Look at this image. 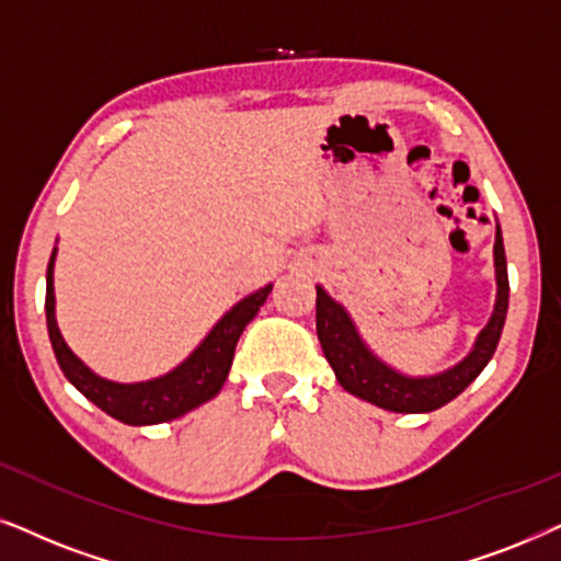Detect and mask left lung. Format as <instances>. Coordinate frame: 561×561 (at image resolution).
<instances>
[{"instance_id": "left-lung-1", "label": "left lung", "mask_w": 561, "mask_h": 561, "mask_svg": "<svg viewBox=\"0 0 561 561\" xmlns=\"http://www.w3.org/2000/svg\"><path fill=\"white\" fill-rule=\"evenodd\" d=\"M494 268H497V305H494V313L489 318L486 329L479 333L477 346L463 363L443 375H432V378H407V375H399L391 367L382 365L378 357H373L363 339L357 336V329H354L342 305L333 302L321 287H316L318 342H321L325 359H329L344 391L359 396L363 401H370L380 409L399 411V414L435 411L463 393L492 359L507 318L510 282L505 243H502L500 228L497 240H494Z\"/></svg>"}]
</instances>
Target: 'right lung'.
<instances>
[{
    "mask_svg": "<svg viewBox=\"0 0 561 561\" xmlns=\"http://www.w3.org/2000/svg\"><path fill=\"white\" fill-rule=\"evenodd\" d=\"M54 256L48 261L46 268V325L48 339H51L56 363H59L61 373L67 380L80 391L84 399H90L98 409L111 414L113 420L124 424H160L170 422L175 416L186 414V411L202 407L209 399H215L222 388L225 378H228L232 354H236V344L240 333L253 316L259 313L261 305L266 302L272 285H266L259 293L248 295L240 300L228 316L219 321L207 339L198 344V350L191 354L186 363L175 367L173 373L162 375L158 380L134 382V386H122V382H111L98 378L90 373L80 359L75 357L72 350L64 344L59 329H56L54 318Z\"/></svg>",
    "mask_w": 561,
    "mask_h": 561,
    "instance_id": "1",
    "label": "right lung"
}]
</instances>
